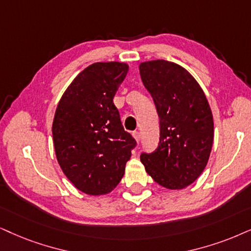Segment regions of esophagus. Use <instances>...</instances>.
I'll return each instance as SVG.
<instances>
[{"mask_svg": "<svg viewBox=\"0 0 251 251\" xmlns=\"http://www.w3.org/2000/svg\"><path fill=\"white\" fill-rule=\"evenodd\" d=\"M132 134H133V136H134V139L136 140V142H138V144H139V142H140V139H141L140 132H139V131H134V132L132 133Z\"/></svg>", "mask_w": 251, "mask_h": 251, "instance_id": "obj_1", "label": "esophagus"}]
</instances>
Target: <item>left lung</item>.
Wrapping results in <instances>:
<instances>
[{
    "instance_id": "8db88e82",
    "label": "left lung",
    "mask_w": 251,
    "mask_h": 251,
    "mask_svg": "<svg viewBox=\"0 0 251 251\" xmlns=\"http://www.w3.org/2000/svg\"><path fill=\"white\" fill-rule=\"evenodd\" d=\"M141 80L153 97L160 118V142L140 160L155 182L170 190L184 189L201 176L210 157L213 116L193 76L175 62L140 63Z\"/></svg>"
}]
</instances>
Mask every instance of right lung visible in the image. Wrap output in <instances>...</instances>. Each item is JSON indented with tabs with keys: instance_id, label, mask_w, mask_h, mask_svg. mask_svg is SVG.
<instances>
[{
	"instance_id": "obj_1",
	"label": "right lung",
	"mask_w": 251,
	"mask_h": 251,
	"mask_svg": "<svg viewBox=\"0 0 251 251\" xmlns=\"http://www.w3.org/2000/svg\"><path fill=\"white\" fill-rule=\"evenodd\" d=\"M128 72L124 62H96L62 95L52 125L58 162L73 185L87 195L112 191L136 146L124 129L113 97Z\"/></svg>"
}]
</instances>
